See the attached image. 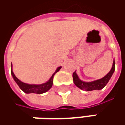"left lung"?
Listing matches in <instances>:
<instances>
[{"label": "left lung", "mask_w": 125, "mask_h": 125, "mask_svg": "<svg viewBox=\"0 0 125 125\" xmlns=\"http://www.w3.org/2000/svg\"><path fill=\"white\" fill-rule=\"evenodd\" d=\"M114 71H115V61L113 60L111 70H110V72L104 77L100 79L90 81V82L83 81L80 80L78 75L76 73V71L73 73L72 77H73L74 83L76 85V86H77L81 90H84L86 91H91V90H101V89L104 88L106 85V84L108 83V81L111 78Z\"/></svg>", "instance_id": "obj_1"}]
</instances>
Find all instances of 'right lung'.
I'll return each instance as SVG.
<instances>
[{
  "label": "right lung",
  "instance_id": "right-lung-1",
  "mask_svg": "<svg viewBox=\"0 0 125 125\" xmlns=\"http://www.w3.org/2000/svg\"><path fill=\"white\" fill-rule=\"evenodd\" d=\"M61 67H59L57 68V70H55L54 74L51 76L49 80L46 82L44 83L40 84V85H35V84H27L21 81L19 79H18L16 76L14 75L13 71H12V64L11 65V73L12 76H13V79L15 81V82L19 85V87L20 88L21 90H22L24 93H37V94H42L46 92H47L49 89L52 87L53 85V76L56 72H58L60 70Z\"/></svg>",
  "mask_w": 125,
  "mask_h": 125
}]
</instances>
